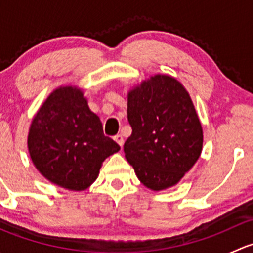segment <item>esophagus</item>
Segmentation results:
<instances>
[{
  "label": "esophagus",
  "instance_id": "34e87169",
  "mask_svg": "<svg viewBox=\"0 0 253 253\" xmlns=\"http://www.w3.org/2000/svg\"><path fill=\"white\" fill-rule=\"evenodd\" d=\"M114 139H115V142H116L117 144L122 148V145H124V137H122L121 134H116V136L114 137Z\"/></svg>",
  "mask_w": 253,
  "mask_h": 253
}]
</instances>
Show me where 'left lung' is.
Wrapping results in <instances>:
<instances>
[{
  "label": "left lung",
  "mask_w": 253,
  "mask_h": 253,
  "mask_svg": "<svg viewBox=\"0 0 253 253\" xmlns=\"http://www.w3.org/2000/svg\"><path fill=\"white\" fill-rule=\"evenodd\" d=\"M125 142L127 162L152 191L180 182L202 153L203 129L185 86L169 75L150 76L129 89Z\"/></svg>",
  "instance_id": "8db88e82"
}]
</instances>
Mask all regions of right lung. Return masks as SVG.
Returning <instances> with one entry per match:
<instances>
[{
    "instance_id": "add662e5",
    "label": "right lung",
    "mask_w": 253,
    "mask_h": 253,
    "mask_svg": "<svg viewBox=\"0 0 253 253\" xmlns=\"http://www.w3.org/2000/svg\"><path fill=\"white\" fill-rule=\"evenodd\" d=\"M28 150L38 171L51 183L84 191L120 145L104 136L100 119L89 109L83 90L62 85L47 96L33 117Z\"/></svg>"
}]
</instances>
